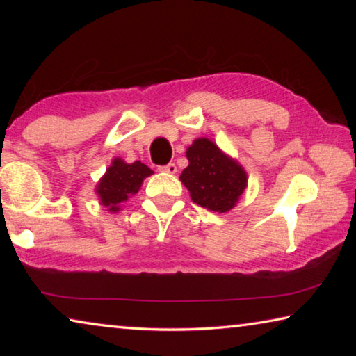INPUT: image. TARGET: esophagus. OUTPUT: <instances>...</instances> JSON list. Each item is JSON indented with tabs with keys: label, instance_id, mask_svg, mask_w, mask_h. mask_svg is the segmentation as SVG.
<instances>
[{
	"label": "esophagus",
	"instance_id": "1",
	"mask_svg": "<svg viewBox=\"0 0 356 356\" xmlns=\"http://www.w3.org/2000/svg\"><path fill=\"white\" fill-rule=\"evenodd\" d=\"M160 170L168 172V174H174V172L177 171V166L174 165V163H168V165H165V166H160Z\"/></svg>",
	"mask_w": 356,
	"mask_h": 356
}]
</instances>
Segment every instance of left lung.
I'll list each match as a JSON object with an SVG mask.
<instances>
[{
  "instance_id": "obj_1",
  "label": "left lung",
  "mask_w": 356,
  "mask_h": 356,
  "mask_svg": "<svg viewBox=\"0 0 356 356\" xmlns=\"http://www.w3.org/2000/svg\"><path fill=\"white\" fill-rule=\"evenodd\" d=\"M188 166L180 174L193 202L225 213L238 201L246 186V172L207 138L193 141L186 150Z\"/></svg>"
}]
</instances>
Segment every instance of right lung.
<instances>
[{"mask_svg":"<svg viewBox=\"0 0 356 356\" xmlns=\"http://www.w3.org/2000/svg\"><path fill=\"white\" fill-rule=\"evenodd\" d=\"M152 174V170L141 161L125 163L120 159H114L106 174L97 185L100 201L110 212H118L120 204L125 202L140 190L144 177Z\"/></svg>","mask_w":356,"mask_h":356,"instance_id":"obj_1","label":"right lung"}]
</instances>
